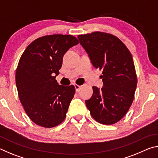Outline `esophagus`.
<instances>
[{"mask_svg": "<svg viewBox=\"0 0 158 158\" xmlns=\"http://www.w3.org/2000/svg\"><path fill=\"white\" fill-rule=\"evenodd\" d=\"M81 85H79L77 84H74V88H75V90H76V92H79V89H81Z\"/></svg>", "mask_w": 158, "mask_h": 158, "instance_id": "obj_1", "label": "esophagus"}]
</instances>
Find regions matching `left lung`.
Wrapping results in <instances>:
<instances>
[{"label":"left lung","mask_w":158,"mask_h":158,"mask_svg":"<svg viewBox=\"0 0 158 158\" xmlns=\"http://www.w3.org/2000/svg\"><path fill=\"white\" fill-rule=\"evenodd\" d=\"M84 47L95 68L102 71L103 87L93 86L85 105L90 115L102 124L116 123L132 105L137 79L132 55L121 40L111 34L93 32L79 35Z\"/></svg>","instance_id":"obj_1"}]
</instances>
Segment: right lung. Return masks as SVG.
Segmentation results:
<instances>
[{"label": "right lung", "instance_id": "obj_1", "mask_svg": "<svg viewBox=\"0 0 158 158\" xmlns=\"http://www.w3.org/2000/svg\"><path fill=\"white\" fill-rule=\"evenodd\" d=\"M78 44L73 35H46L35 40L21 55L15 77L19 98L26 113L37 125L53 127L65 120L75 88L59 85L56 77L64 54Z\"/></svg>", "mask_w": 158, "mask_h": 158}]
</instances>
